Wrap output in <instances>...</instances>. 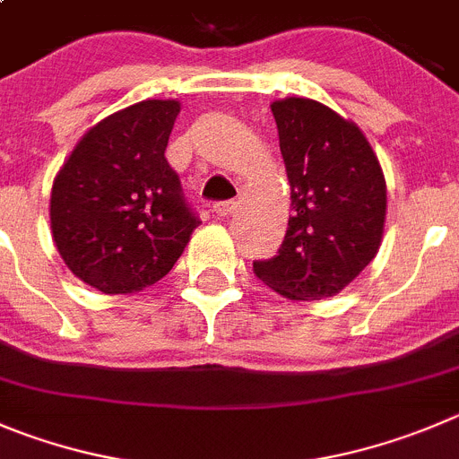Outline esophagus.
Returning a JSON list of instances; mask_svg holds the SVG:
<instances>
[{"label":"esophagus","instance_id":"obj_1","mask_svg":"<svg viewBox=\"0 0 459 459\" xmlns=\"http://www.w3.org/2000/svg\"><path fill=\"white\" fill-rule=\"evenodd\" d=\"M235 208H238L235 201H220V204L212 205V212H215L217 217H230L235 212Z\"/></svg>","mask_w":459,"mask_h":459}]
</instances>
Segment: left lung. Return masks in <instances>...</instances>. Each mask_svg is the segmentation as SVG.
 <instances>
[{
    "instance_id": "8db88e82",
    "label": "left lung",
    "mask_w": 459,
    "mask_h": 459,
    "mask_svg": "<svg viewBox=\"0 0 459 459\" xmlns=\"http://www.w3.org/2000/svg\"><path fill=\"white\" fill-rule=\"evenodd\" d=\"M272 113L294 215L276 258L254 263V272L292 301L335 297L383 242V167L358 124L319 101L285 97Z\"/></svg>"
}]
</instances>
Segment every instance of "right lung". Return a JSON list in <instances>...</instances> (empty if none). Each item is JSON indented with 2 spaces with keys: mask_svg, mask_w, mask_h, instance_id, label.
<instances>
[{
  "mask_svg": "<svg viewBox=\"0 0 459 459\" xmlns=\"http://www.w3.org/2000/svg\"><path fill=\"white\" fill-rule=\"evenodd\" d=\"M177 100H144L83 133L51 186V238L79 281L133 294L169 273L199 220L165 158Z\"/></svg>",
  "mask_w": 459,
  "mask_h": 459,
  "instance_id": "obj_1",
  "label": "right lung"
}]
</instances>
